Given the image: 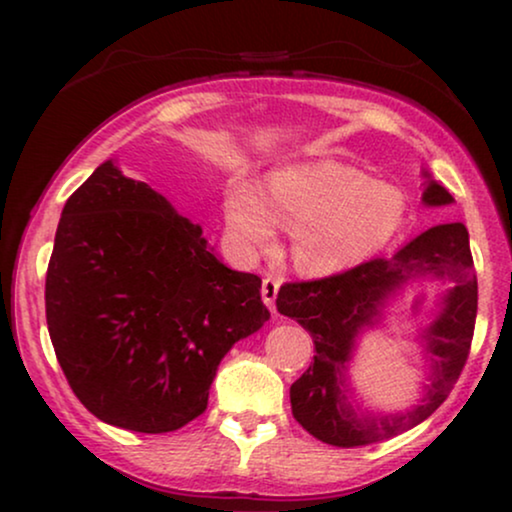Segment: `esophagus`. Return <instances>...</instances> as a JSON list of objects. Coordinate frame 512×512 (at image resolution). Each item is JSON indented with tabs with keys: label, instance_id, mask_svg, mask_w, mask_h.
Wrapping results in <instances>:
<instances>
[{
	"label": "esophagus",
	"instance_id": "34e87169",
	"mask_svg": "<svg viewBox=\"0 0 512 512\" xmlns=\"http://www.w3.org/2000/svg\"><path fill=\"white\" fill-rule=\"evenodd\" d=\"M279 286H282V282H279L277 277H265L263 284H261V296H263V303L270 307V310H275V298L279 293Z\"/></svg>",
	"mask_w": 512,
	"mask_h": 512
}]
</instances>
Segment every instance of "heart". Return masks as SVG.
<instances>
[{"instance_id": "b5f03b06", "label": "heart", "mask_w": 512, "mask_h": 512, "mask_svg": "<svg viewBox=\"0 0 512 512\" xmlns=\"http://www.w3.org/2000/svg\"><path fill=\"white\" fill-rule=\"evenodd\" d=\"M408 212L398 186L338 160H317L272 174L265 198L247 179L226 193V226L244 249L275 240L289 228L293 265L305 275H331L394 240Z\"/></svg>"}]
</instances>
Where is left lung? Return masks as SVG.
I'll return each mask as SVG.
<instances>
[{
  "mask_svg": "<svg viewBox=\"0 0 512 512\" xmlns=\"http://www.w3.org/2000/svg\"><path fill=\"white\" fill-rule=\"evenodd\" d=\"M424 205H452L454 198L436 181L422 195ZM422 278L452 281L439 312L423 332L432 359V377L415 409L394 416H366L348 403L346 363L363 327L381 318L386 300L403 285ZM277 310L296 319L314 340V361L291 384L296 422L321 443L361 447L394 438L436 412L459 380L471 349L478 314V277L464 223H440L417 235L391 258L370 261L312 282L284 284Z\"/></svg>",
  "mask_w": 512,
  "mask_h": 512,
  "instance_id": "obj_1",
  "label": "left lung"
}]
</instances>
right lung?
<instances>
[{
	"instance_id": "right-lung-1",
	"label": "right lung",
	"mask_w": 512,
	"mask_h": 512,
	"mask_svg": "<svg viewBox=\"0 0 512 512\" xmlns=\"http://www.w3.org/2000/svg\"><path fill=\"white\" fill-rule=\"evenodd\" d=\"M270 319L261 277L230 270L202 228L107 160L62 209L46 324L76 398L137 433L207 410L216 368Z\"/></svg>"
}]
</instances>
